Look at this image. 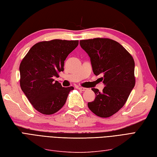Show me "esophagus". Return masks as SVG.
Masks as SVG:
<instances>
[{
	"instance_id": "34e87169",
	"label": "esophagus",
	"mask_w": 157,
	"mask_h": 157,
	"mask_svg": "<svg viewBox=\"0 0 157 157\" xmlns=\"http://www.w3.org/2000/svg\"><path fill=\"white\" fill-rule=\"evenodd\" d=\"M78 89L80 90H82V91H86L88 90V89H86V88H84V87H79Z\"/></svg>"
}]
</instances>
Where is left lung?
<instances>
[{
	"mask_svg": "<svg viewBox=\"0 0 157 157\" xmlns=\"http://www.w3.org/2000/svg\"><path fill=\"white\" fill-rule=\"evenodd\" d=\"M80 45L90 57L94 74L103 75L105 85L102 92L92 89L96 97L88 106L96 115L109 117L123 107L135 85V61L123 46L112 39L82 40Z\"/></svg>",
	"mask_w": 157,
	"mask_h": 157,
	"instance_id": "1",
	"label": "left lung"
}]
</instances>
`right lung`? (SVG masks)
I'll return each mask as SVG.
<instances>
[{
  "label": "right lung",
  "mask_w": 157,
  "mask_h": 157,
  "mask_svg": "<svg viewBox=\"0 0 157 157\" xmlns=\"http://www.w3.org/2000/svg\"><path fill=\"white\" fill-rule=\"evenodd\" d=\"M78 40L55 39L34 44L21 61L19 71L22 90L33 107L44 114L56 113L65 104L72 86L63 87L53 79L64 71L67 56Z\"/></svg>",
  "instance_id": "right-lung-1"
}]
</instances>
